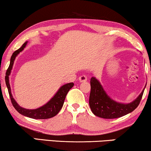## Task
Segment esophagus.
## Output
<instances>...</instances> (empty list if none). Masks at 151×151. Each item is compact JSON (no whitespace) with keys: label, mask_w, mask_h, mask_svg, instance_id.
<instances>
[{"label":"esophagus","mask_w":151,"mask_h":151,"mask_svg":"<svg viewBox=\"0 0 151 151\" xmlns=\"http://www.w3.org/2000/svg\"><path fill=\"white\" fill-rule=\"evenodd\" d=\"M86 80H87V77H86V76L85 75H82L79 77V80L80 82H84L86 81Z\"/></svg>","instance_id":"obj_1"}]
</instances>
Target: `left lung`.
Returning a JSON list of instances; mask_svg holds the SVG:
<instances>
[{
    "label": "left lung",
    "instance_id": "left-lung-1",
    "mask_svg": "<svg viewBox=\"0 0 151 151\" xmlns=\"http://www.w3.org/2000/svg\"><path fill=\"white\" fill-rule=\"evenodd\" d=\"M90 83V108L95 115L104 119L117 118L133 111L139 104L144 91H142L135 100L125 104L111 100L98 80L95 78H91Z\"/></svg>",
    "mask_w": 151,
    "mask_h": 151
}]
</instances>
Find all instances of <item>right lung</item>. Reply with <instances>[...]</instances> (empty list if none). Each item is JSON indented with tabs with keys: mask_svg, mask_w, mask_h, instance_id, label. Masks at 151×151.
Here are the masks:
<instances>
[{
	"mask_svg": "<svg viewBox=\"0 0 151 151\" xmlns=\"http://www.w3.org/2000/svg\"><path fill=\"white\" fill-rule=\"evenodd\" d=\"M27 42H25L23 45H22L21 47L19 48L17 50L14 51L11 57V60H10V64L9 67L6 71V76H5V82L6 85H7L8 92H9V95L11 99V102L12 103L14 108L18 113L20 114L24 115V116L29 117L30 118L33 119H49L51 117H54L56 115L59 111H60L62 107L63 106L64 102H65L66 96H67V93L73 87L74 84L73 82L71 83L66 84L63 86H61L60 88L58 90V91L56 93V94L53 96V98H51V100L47 102L46 104L44 106L40 107V108L37 109H32V110H29V109H26L24 108H22L16 103L15 100L13 98L11 93V88H10V85L9 83V76L11 72V70L12 69V66L14 65V60L16 58V56L19 53L20 51H22L24 47H25Z\"/></svg>",
	"mask_w": 151,
	"mask_h": 151,
	"instance_id": "right-lung-1",
	"label": "right lung"
}]
</instances>
